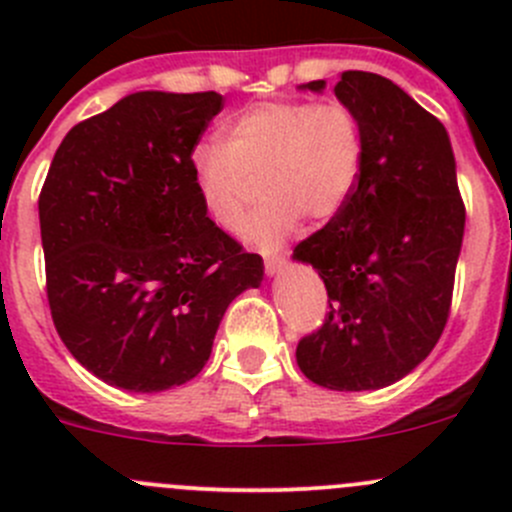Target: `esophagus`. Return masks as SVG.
I'll list each match as a JSON object with an SVG mask.
<instances>
[{"mask_svg":"<svg viewBox=\"0 0 512 512\" xmlns=\"http://www.w3.org/2000/svg\"><path fill=\"white\" fill-rule=\"evenodd\" d=\"M287 255H282V252H265V272L270 277H275L277 272L282 270V265H285Z\"/></svg>","mask_w":512,"mask_h":512,"instance_id":"obj_1","label":"esophagus"}]
</instances>
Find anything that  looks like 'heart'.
<instances>
[{
    "instance_id": "heart-1",
    "label": "heart",
    "mask_w": 512,
    "mask_h": 512,
    "mask_svg": "<svg viewBox=\"0 0 512 512\" xmlns=\"http://www.w3.org/2000/svg\"><path fill=\"white\" fill-rule=\"evenodd\" d=\"M361 123L347 103L265 101L230 116L220 143L190 156L205 215L235 230L260 180L262 200L240 227L242 240L272 250L304 218L327 223L342 213L361 173Z\"/></svg>"
}]
</instances>
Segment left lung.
<instances>
[{"instance_id": "left-lung-1", "label": "left lung", "mask_w": 512, "mask_h": 512, "mask_svg": "<svg viewBox=\"0 0 512 512\" xmlns=\"http://www.w3.org/2000/svg\"><path fill=\"white\" fill-rule=\"evenodd\" d=\"M334 96L359 118L364 153L342 213L294 247L332 299L322 329L297 344V364L324 389L374 391L411 374L441 339L466 208L436 116L369 71H344Z\"/></svg>"}]
</instances>
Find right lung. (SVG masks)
I'll list each match as a JSON object with an SVG mask.
<instances>
[{
	"label": "right lung",
	"instance_id": "obj_1",
	"mask_svg": "<svg viewBox=\"0 0 512 512\" xmlns=\"http://www.w3.org/2000/svg\"><path fill=\"white\" fill-rule=\"evenodd\" d=\"M223 96L138 91L76 123L39 195L46 297L74 359L116 389L195 379L265 265L205 215L190 156Z\"/></svg>",
	"mask_w": 512,
	"mask_h": 512
}]
</instances>
